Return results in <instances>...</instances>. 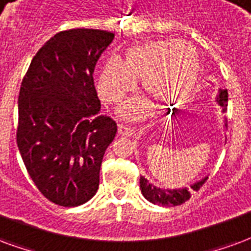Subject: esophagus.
I'll list each match as a JSON object with an SVG mask.
<instances>
[{
    "mask_svg": "<svg viewBox=\"0 0 251 251\" xmlns=\"http://www.w3.org/2000/svg\"><path fill=\"white\" fill-rule=\"evenodd\" d=\"M119 135H122V136H132L133 135V129L132 128H129L128 126H124V124H119Z\"/></svg>",
    "mask_w": 251,
    "mask_h": 251,
    "instance_id": "1",
    "label": "esophagus"
}]
</instances>
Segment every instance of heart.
I'll return each instance as SVG.
<instances>
[{
  "label": "heart",
  "instance_id": "heart-1",
  "mask_svg": "<svg viewBox=\"0 0 251 251\" xmlns=\"http://www.w3.org/2000/svg\"><path fill=\"white\" fill-rule=\"evenodd\" d=\"M199 68L198 53L188 44L176 40L140 44L128 50L124 63L115 58L105 63L99 77V95L104 103L118 104L132 92L135 83L142 81V91L151 101L164 107L173 99L171 105H176L194 92ZM146 112L143 101H129L120 111L131 120L144 118Z\"/></svg>",
  "mask_w": 251,
  "mask_h": 251
}]
</instances>
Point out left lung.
Wrapping results in <instances>:
<instances>
[{
  "mask_svg": "<svg viewBox=\"0 0 251 251\" xmlns=\"http://www.w3.org/2000/svg\"><path fill=\"white\" fill-rule=\"evenodd\" d=\"M227 100H228V93L227 89H221L219 91L218 98L217 101L222 107V111L225 112L227 109ZM207 180L206 178L201 179L199 182L194 183L191 188L184 187V188H175V190H163V188L156 187L148 182L147 179L140 176V190L143 197L147 201H150L153 204H159V206H166V207H171V206H179L182 203L187 202L188 199L191 198V190L194 191H198L199 188L202 187L204 182Z\"/></svg>",
  "mask_w": 251,
  "mask_h": 251,
  "instance_id": "8db88e82",
  "label": "left lung"
}]
</instances>
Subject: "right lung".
<instances>
[{"instance_id": "1", "label": "right lung", "mask_w": 251, "mask_h": 251, "mask_svg": "<svg viewBox=\"0 0 251 251\" xmlns=\"http://www.w3.org/2000/svg\"><path fill=\"white\" fill-rule=\"evenodd\" d=\"M115 34L69 29L44 44L18 95L17 146L44 197L64 207L96 194L105 150L118 126L100 115L93 71Z\"/></svg>"}]
</instances>
